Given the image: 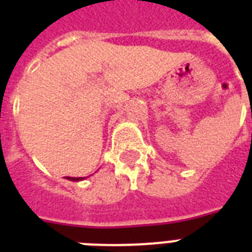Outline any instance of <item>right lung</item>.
<instances>
[{"label": "right lung", "mask_w": 252, "mask_h": 252, "mask_svg": "<svg viewBox=\"0 0 252 252\" xmlns=\"http://www.w3.org/2000/svg\"><path fill=\"white\" fill-rule=\"evenodd\" d=\"M65 179L72 180V182H80V180H84L86 178H72V176H65Z\"/></svg>", "instance_id": "1"}]
</instances>
